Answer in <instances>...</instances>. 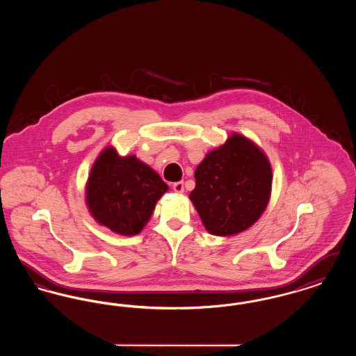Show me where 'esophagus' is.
<instances>
[{
    "label": "esophagus",
    "mask_w": 356,
    "mask_h": 356,
    "mask_svg": "<svg viewBox=\"0 0 356 356\" xmlns=\"http://www.w3.org/2000/svg\"><path fill=\"white\" fill-rule=\"evenodd\" d=\"M173 191L176 192V193H183L184 192V183L183 181H177V183H173Z\"/></svg>",
    "instance_id": "obj_1"
}]
</instances>
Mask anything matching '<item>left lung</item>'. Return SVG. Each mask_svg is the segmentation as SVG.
Here are the masks:
<instances>
[{"label":"left lung","mask_w":356,"mask_h":356,"mask_svg":"<svg viewBox=\"0 0 356 356\" xmlns=\"http://www.w3.org/2000/svg\"><path fill=\"white\" fill-rule=\"evenodd\" d=\"M195 179L189 199L207 231L216 236L250 228L264 212L271 195L270 161L241 135L231 136L220 148L208 153Z\"/></svg>","instance_id":"obj_1"}]
</instances>
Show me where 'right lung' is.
Here are the masks:
<instances>
[{
  "instance_id": "add662e5",
  "label": "right lung",
  "mask_w": 356,
  "mask_h": 356,
  "mask_svg": "<svg viewBox=\"0 0 356 356\" xmlns=\"http://www.w3.org/2000/svg\"><path fill=\"white\" fill-rule=\"evenodd\" d=\"M168 186L135 156L120 157L105 148L86 183V204L92 216L120 235H137L152 216Z\"/></svg>"
}]
</instances>
